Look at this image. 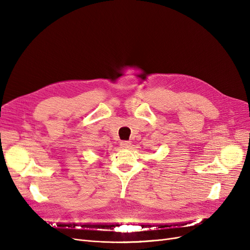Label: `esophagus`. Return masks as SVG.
Wrapping results in <instances>:
<instances>
[{"label":"esophagus","mask_w":250,"mask_h":250,"mask_svg":"<svg viewBox=\"0 0 250 250\" xmlns=\"http://www.w3.org/2000/svg\"><path fill=\"white\" fill-rule=\"evenodd\" d=\"M120 146L123 149H127V148L130 147V142L129 141H122L121 144H120Z\"/></svg>","instance_id":"1"}]
</instances>
